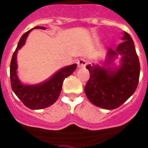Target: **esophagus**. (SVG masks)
<instances>
[{
	"label": "esophagus",
	"instance_id": "1",
	"mask_svg": "<svg viewBox=\"0 0 148 148\" xmlns=\"http://www.w3.org/2000/svg\"><path fill=\"white\" fill-rule=\"evenodd\" d=\"M77 65H78L79 69H82V68H84L86 65V62L84 59H79L77 62Z\"/></svg>",
	"mask_w": 148,
	"mask_h": 148
}]
</instances>
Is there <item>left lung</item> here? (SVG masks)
<instances>
[{
    "label": "left lung",
    "mask_w": 148,
    "mask_h": 148,
    "mask_svg": "<svg viewBox=\"0 0 148 148\" xmlns=\"http://www.w3.org/2000/svg\"><path fill=\"white\" fill-rule=\"evenodd\" d=\"M123 42L115 50L108 48L105 58L86 65L90 79L84 91L89 101L104 109L117 108L136 90L140 76V62L133 39L123 33ZM120 57L119 65L114 64Z\"/></svg>",
    "instance_id": "left-lung-1"
}]
</instances>
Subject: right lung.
I'll use <instances>...</instances> for the list:
<instances>
[{
	"label": "right lung",
	"instance_id": "1",
	"mask_svg": "<svg viewBox=\"0 0 148 148\" xmlns=\"http://www.w3.org/2000/svg\"><path fill=\"white\" fill-rule=\"evenodd\" d=\"M34 29H46V28L43 26H36L24 33L20 38L11 61L10 79L12 90L21 101L30 109L38 110L49 107L57 101L62 90L63 81L73 74L77 65L73 64L61 68L50 78L41 83L36 84H24L22 83L18 76L17 54L20 49L25 45L29 33Z\"/></svg>",
	"mask_w": 148,
	"mask_h": 148
}]
</instances>
